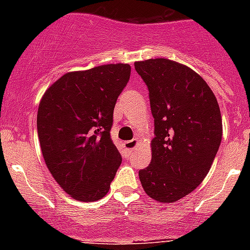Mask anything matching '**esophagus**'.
<instances>
[{"mask_svg":"<svg viewBox=\"0 0 250 250\" xmlns=\"http://www.w3.org/2000/svg\"><path fill=\"white\" fill-rule=\"evenodd\" d=\"M124 145H125L126 150L132 151V150L136 147V145H138V140H136V139H132V140H130V141H125V144Z\"/></svg>","mask_w":250,"mask_h":250,"instance_id":"1","label":"esophagus"}]
</instances>
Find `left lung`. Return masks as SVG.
Masks as SVG:
<instances>
[{"mask_svg": "<svg viewBox=\"0 0 250 250\" xmlns=\"http://www.w3.org/2000/svg\"><path fill=\"white\" fill-rule=\"evenodd\" d=\"M146 83L154 118L151 161L139 171L145 193L160 203L190 194L210 170L223 125L219 105L204 79L167 59L135 62Z\"/></svg>", "mask_w": 250, "mask_h": 250, "instance_id": "1", "label": "left lung"}]
</instances>
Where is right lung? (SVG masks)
<instances>
[{
    "mask_svg": "<svg viewBox=\"0 0 250 250\" xmlns=\"http://www.w3.org/2000/svg\"><path fill=\"white\" fill-rule=\"evenodd\" d=\"M130 72L127 63L68 72L41 99L37 132L43 159L60 187L79 202L104 198L121 164L110 130Z\"/></svg>",
    "mask_w": 250,
    "mask_h": 250,
    "instance_id": "add662e5",
    "label": "right lung"
}]
</instances>
